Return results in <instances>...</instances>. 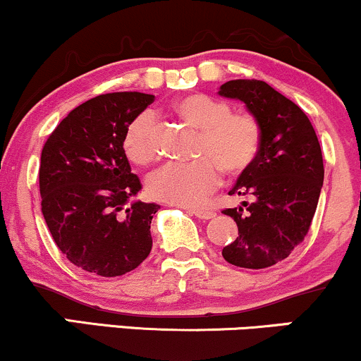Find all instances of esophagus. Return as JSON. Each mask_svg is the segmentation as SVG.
Listing matches in <instances>:
<instances>
[{
	"label": "esophagus",
	"mask_w": 361,
	"mask_h": 361,
	"mask_svg": "<svg viewBox=\"0 0 361 361\" xmlns=\"http://www.w3.org/2000/svg\"><path fill=\"white\" fill-rule=\"evenodd\" d=\"M188 212L200 220H210V219H214V216H215V212L214 210H207V208H197V210H188Z\"/></svg>",
	"instance_id": "34e87169"
}]
</instances>
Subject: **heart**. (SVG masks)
Instances as JSON below:
<instances>
[{
  "instance_id": "heart-1",
  "label": "heart",
  "mask_w": 361,
  "mask_h": 361,
  "mask_svg": "<svg viewBox=\"0 0 361 361\" xmlns=\"http://www.w3.org/2000/svg\"><path fill=\"white\" fill-rule=\"evenodd\" d=\"M171 114L197 131V161L164 164L147 180V192L159 202L197 207L219 185L220 169L227 176H240L257 161L262 131L254 116L232 112L227 102L207 94H186L169 106ZM126 158L145 166L154 159V121L139 114L126 128Z\"/></svg>"
}]
</instances>
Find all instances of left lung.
<instances>
[{"mask_svg": "<svg viewBox=\"0 0 361 361\" xmlns=\"http://www.w3.org/2000/svg\"><path fill=\"white\" fill-rule=\"evenodd\" d=\"M219 94L244 102L262 131L257 161L228 192L252 202L224 210L238 235L222 255L232 266L266 269L288 257L311 227L324 180L321 146L301 107L266 82L228 80Z\"/></svg>", "mask_w": 361, "mask_h": 361, "instance_id": "left-lung-1", "label": "left lung"}]
</instances>
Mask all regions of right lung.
I'll list each match as a JSON object with an SVG mask.
<instances>
[{
    "mask_svg": "<svg viewBox=\"0 0 361 361\" xmlns=\"http://www.w3.org/2000/svg\"><path fill=\"white\" fill-rule=\"evenodd\" d=\"M154 101L112 92L68 112L42 149V214L56 247L102 277L136 269L153 247L156 203L131 202L142 188L123 149L129 123Z\"/></svg>",
    "mask_w": 361,
    "mask_h": 361,
    "instance_id": "obj_1",
    "label": "right lung"
}]
</instances>
